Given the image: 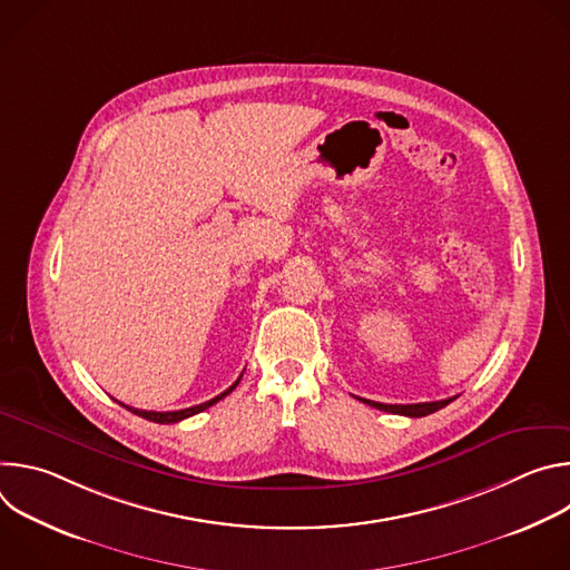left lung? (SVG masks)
Returning <instances> with one entry per match:
<instances>
[{"label": "left lung", "instance_id": "1", "mask_svg": "<svg viewBox=\"0 0 570 570\" xmlns=\"http://www.w3.org/2000/svg\"><path fill=\"white\" fill-rule=\"evenodd\" d=\"M455 399V396H453ZM453 399H442V401H426V403H379V401H370V399H361L365 401L367 405H372V409L376 411H385V413H392V415H405V417H426L440 409H444V405H449Z\"/></svg>", "mask_w": 570, "mask_h": 570}]
</instances>
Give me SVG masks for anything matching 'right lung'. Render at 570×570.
<instances>
[{
  "label": "right lung",
  "mask_w": 570,
  "mask_h": 570,
  "mask_svg": "<svg viewBox=\"0 0 570 570\" xmlns=\"http://www.w3.org/2000/svg\"><path fill=\"white\" fill-rule=\"evenodd\" d=\"M243 376V374H240ZM240 376L225 390V392H220V394H216L214 399H209V401H203V403H198V405H191V409H183V411H167V413H155V411H139V409H130V405H124L126 411H130V413H135V415H139V417H144V420H148V422H155V424H176V422H183V420H187V417H191V415H198V413H203V411H207L209 405H214L216 401H220L223 396H227L236 385H238V381H240Z\"/></svg>",
  "instance_id": "add662e5"
}]
</instances>
